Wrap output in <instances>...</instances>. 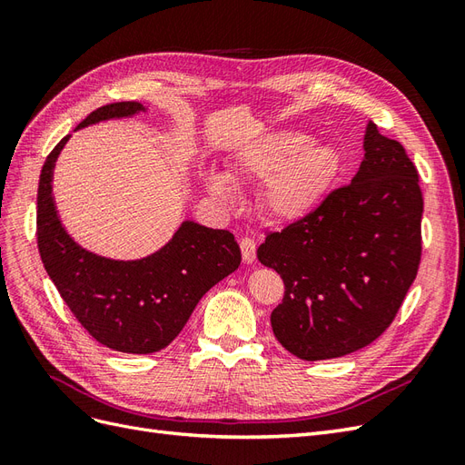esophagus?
Listing matches in <instances>:
<instances>
[{"mask_svg":"<svg viewBox=\"0 0 465 465\" xmlns=\"http://www.w3.org/2000/svg\"><path fill=\"white\" fill-rule=\"evenodd\" d=\"M241 252H242V260L244 263H252L256 260V242L252 238L244 236L241 241Z\"/></svg>","mask_w":465,"mask_h":465,"instance_id":"esophagus-1","label":"esophagus"}]
</instances>
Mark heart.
<instances>
[{
	"mask_svg": "<svg viewBox=\"0 0 465 465\" xmlns=\"http://www.w3.org/2000/svg\"><path fill=\"white\" fill-rule=\"evenodd\" d=\"M337 163V151L330 143L308 142L297 132H275L238 154L232 174L263 182L262 203L273 219L299 221L326 198ZM205 182L221 198H232V180L224 173L209 171Z\"/></svg>",
	"mask_w": 465,
	"mask_h": 465,
	"instance_id": "b5f03b06",
	"label": "heart"
}]
</instances>
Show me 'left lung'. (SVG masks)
Instances as JSON below:
<instances>
[{"label":"left lung","instance_id":"1","mask_svg":"<svg viewBox=\"0 0 465 465\" xmlns=\"http://www.w3.org/2000/svg\"><path fill=\"white\" fill-rule=\"evenodd\" d=\"M351 184L270 232L258 260L285 283L272 312L277 341L302 361L371 345L396 318L420 262L423 193L403 145L369 122Z\"/></svg>","mask_w":465,"mask_h":465}]
</instances>
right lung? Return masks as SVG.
<instances>
[{"instance_id":"obj_1","label":"right lung","mask_w":465,"mask_h":465,"mask_svg":"<svg viewBox=\"0 0 465 465\" xmlns=\"http://www.w3.org/2000/svg\"><path fill=\"white\" fill-rule=\"evenodd\" d=\"M145 112L142 103L96 108L75 130ZM69 135L42 166L36 238L45 270L69 311L98 343L120 353H157L186 326L203 294L241 265L232 232L184 221L161 250L142 260H110L81 248L64 229L52 198V174Z\"/></svg>"}]
</instances>
